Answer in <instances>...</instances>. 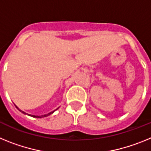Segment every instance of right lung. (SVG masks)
Here are the masks:
<instances>
[{
	"label": "right lung",
	"instance_id": "1",
	"mask_svg": "<svg viewBox=\"0 0 151 151\" xmlns=\"http://www.w3.org/2000/svg\"><path fill=\"white\" fill-rule=\"evenodd\" d=\"M16 107L17 108V109H18L19 110V108L17 107V106H16ZM19 110V111H21L22 112V113H25V114H26V113H25V112H23V111H22V110ZM54 113V112H50V113H48V114H47V115H43V116H32L33 117H36V118H42V117H45V116H49L50 115V114H51V113ZM30 116V115H29Z\"/></svg>",
	"mask_w": 151,
	"mask_h": 151
}]
</instances>
